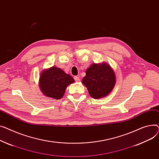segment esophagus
Masks as SVG:
<instances>
[{
	"label": "esophagus",
	"instance_id": "1",
	"mask_svg": "<svg viewBox=\"0 0 159 159\" xmlns=\"http://www.w3.org/2000/svg\"><path fill=\"white\" fill-rule=\"evenodd\" d=\"M74 80H75V81L76 82H78V81H80V78L78 76H74Z\"/></svg>",
	"mask_w": 159,
	"mask_h": 159
}]
</instances>
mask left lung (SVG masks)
Masks as SVG:
<instances>
[{
    "label": "left lung",
    "mask_w": 159,
    "mask_h": 159,
    "mask_svg": "<svg viewBox=\"0 0 159 159\" xmlns=\"http://www.w3.org/2000/svg\"><path fill=\"white\" fill-rule=\"evenodd\" d=\"M116 75L110 65L106 63H93L86 70L82 83L90 96L99 99L107 96L113 90L116 84Z\"/></svg>",
    "instance_id": "left-lung-1"
}]
</instances>
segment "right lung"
I'll list each match as a JSON object with an SVG mask.
<instances>
[{
  "instance_id": "right-lung-1",
  "label": "right lung",
  "mask_w": 159,
  "mask_h": 159,
  "mask_svg": "<svg viewBox=\"0 0 159 159\" xmlns=\"http://www.w3.org/2000/svg\"><path fill=\"white\" fill-rule=\"evenodd\" d=\"M74 82V78L60 68L52 67L40 74L39 86L43 94L55 99H61L67 87Z\"/></svg>"
}]
</instances>
